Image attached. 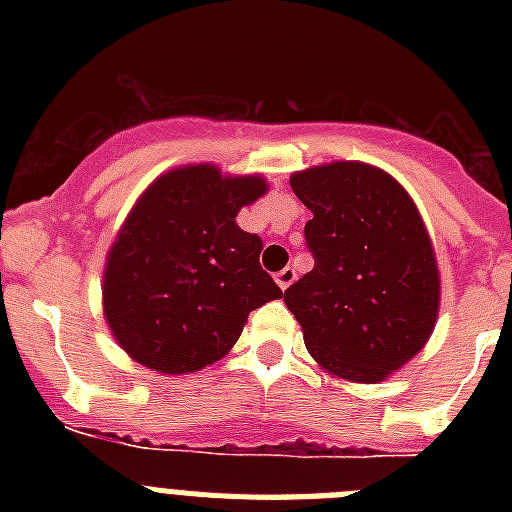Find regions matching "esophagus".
<instances>
[{
    "label": "esophagus",
    "instance_id": "1",
    "mask_svg": "<svg viewBox=\"0 0 512 512\" xmlns=\"http://www.w3.org/2000/svg\"><path fill=\"white\" fill-rule=\"evenodd\" d=\"M295 279H297V271L292 269V266H287V269H282V271H279V274H277V284H279V287H282V289H287L289 284L295 282Z\"/></svg>",
    "mask_w": 512,
    "mask_h": 512
}]
</instances>
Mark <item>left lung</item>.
<instances>
[{
  "label": "left lung",
  "instance_id": "obj_1",
  "mask_svg": "<svg viewBox=\"0 0 512 512\" xmlns=\"http://www.w3.org/2000/svg\"><path fill=\"white\" fill-rule=\"evenodd\" d=\"M312 212L315 266L284 292L305 346L323 369L374 384L413 359L438 315L436 256L408 192L359 161L289 179Z\"/></svg>",
  "mask_w": 512,
  "mask_h": 512
}]
</instances>
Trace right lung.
Returning <instances> with one entry per match:
<instances>
[{
	"label": "right lung",
	"mask_w": 512,
	"mask_h": 512,
	"mask_svg": "<svg viewBox=\"0 0 512 512\" xmlns=\"http://www.w3.org/2000/svg\"><path fill=\"white\" fill-rule=\"evenodd\" d=\"M266 192L261 176L184 166L146 189L110 248L104 315L138 364L200 372L233 348L248 312L282 289L261 269V238L235 215Z\"/></svg>",
	"instance_id": "add662e5"
}]
</instances>
